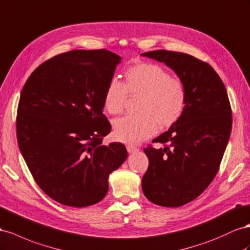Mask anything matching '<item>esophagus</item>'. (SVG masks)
I'll list each match as a JSON object with an SVG mask.
<instances>
[{"instance_id": "esophagus-1", "label": "esophagus", "mask_w": 250, "mask_h": 250, "mask_svg": "<svg viewBox=\"0 0 250 250\" xmlns=\"http://www.w3.org/2000/svg\"><path fill=\"white\" fill-rule=\"evenodd\" d=\"M137 150H139V148L136 147V146H133V145H128L127 146V151L129 152V153L134 152V151H137Z\"/></svg>"}]
</instances>
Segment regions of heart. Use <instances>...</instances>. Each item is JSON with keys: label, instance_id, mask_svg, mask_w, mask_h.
Segmentation results:
<instances>
[{"label": "heart", "instance_id": "1", "mask_svg": "<svg viewBox=\"0 0 250 250\" xmlns=\"http://www.w3.org/2000/svg\"><path fill=\"white\" fill-rule=\"evenodd\" d=\"M124 83L111 79L103 93V105L112 116L125 109L128 94L141 97L139 114L127 116L113 123L114 137L128 144L151 138L158 130L173 126L183 116L187 103L185 85L163 67L152 63L134 64L124 71Z\"/></svg>", "mask_w": 250, "mask_h": 250}]
</instances>
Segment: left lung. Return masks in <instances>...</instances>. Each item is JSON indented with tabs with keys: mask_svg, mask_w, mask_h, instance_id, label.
<instances>
[{
	"mask_svg": "<svg viewBox=\"0 0 250 250\" xmlns=\"http://www.w3.org/2000/svg\"><path fill=\"white\" fill-rule=\"evenodd\" d=\"M142 56L165 63L187 92L183 116L144 148L149 161L142 189L152 203L180 207L203 192L218 173L230 137L232 117L221 78L206 62L183 52L153 50Z\"/></svg>",
	"mask_w": 250,
	"mask_h": 250,
	"instance_id": "1",
	"label": "left lung"
}]
</instances>
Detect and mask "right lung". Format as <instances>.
<instances>
[{"label":"right lung","mask_w":250,"mask_h":250,"mask_svg":"<svg viewBox=\"0 0 250 250\" xmlns=\"http://www.w3.org/2000/svg\"><path fill=\"white\" fill-rule=\"evenodd\" d=\"M120 61L106 49L64 52L37 67L23 87L19 148L37 184L61 204L102 201L109 174L127 158L124 144L102 143L111 130L103 93Z\"/></svg>","instance_id":"right-lung-1"}]
</instances>
